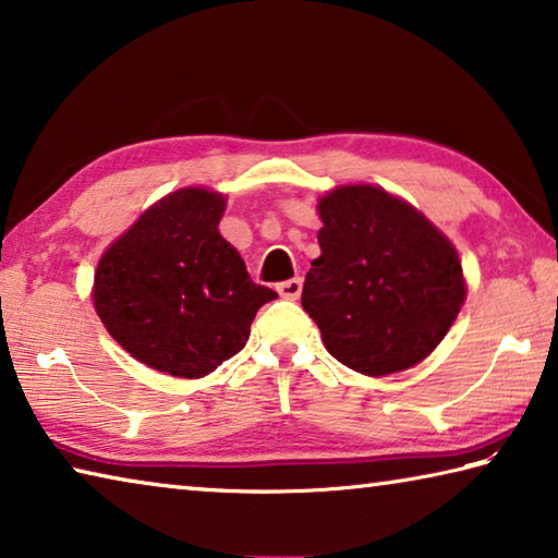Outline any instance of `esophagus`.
Returning a JSON list of instances; mask_svg holds the SVG:
<instances>
[{
    "mask_svg": "<svg viewBox=\"0 0 558 558\" xmlns=\"http://www.w3.org/2000/svg\"><path fill=\"white\" fill-rule=\"evenodd\" d=\"M280 298L286 300H298L300 292H302V278H290V280H282L278 286Z\"/></svg>",
    "mask_w": 558,
    "mask_h": 558,
    "instance_id": "34e87169",
    "label": "esophagus"
}]
</instances>
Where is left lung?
Returning <instances> with one entry per match:
<instances>
[{"mask_svg":"<svg viewBox=\"0 0 558 558\" xmlns=\"http://www.w3.org/2000/svg\"><path fill=\"white\" fill-rule=\"evenodd\" d=\"M317 209L323 253L305 276L302 307L327 352L366 376L423 362L465 302L458 251L381 186H337Z\"/></svg>","mask_w":558,"mask_h":558,"instance_id":"left-lung-1","label":"left lung"}]
</instances>
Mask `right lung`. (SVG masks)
Wrapping results in <instances>:
<instances>
[{"label":"right lung","mask_w":558,"mask_h":558,"mask_svg":"<svg viewBox=\"0 0 558 558\" xmlns=\"http://www.w3.org/2000/svg\"><path fill=\"white\" fill-rule=\"evenodd\" d=\"M223 194L186 186L149 206L102 253L93 305L110 337L137 362L202 379L248 342L276 290L253 282L219 233Z\"/></svg>","instance_id":"add662e5"}]
</instances>
